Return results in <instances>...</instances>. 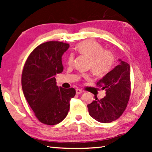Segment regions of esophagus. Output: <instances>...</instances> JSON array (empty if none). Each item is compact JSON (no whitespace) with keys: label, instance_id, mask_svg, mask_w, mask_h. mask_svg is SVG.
I'll use <instances>...</instances> for the list:
<instances>
[{"label":"esophagus","instance_id":"obj_1","mask_svg":"<svg viewBox=\"0 0 152 152\" xmlns=\"http://www.w3.org/2000/svg\"><path fill=\"white\" fill-rule=\"evenodd\" d=\"M76 94H81L82 93H83V91L82 90H80V89H76Z\"/></svg>","mask_w":152,"mask_h":152}]
</instances>
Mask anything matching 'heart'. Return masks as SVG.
I'll return each instance as SVG.
<instances>
[{"mask_svg": "<svg viewBox=\"0 0 152 152\" xmlns=\"http://www.w3.org/2000/svg\"><path fill=\"white\" fill-rule=\"evenodd\" d=\"M76 50L79 54L90 58L89 68L94 75L103 76L109 73L113 67L115 57L111 50L104 49L102 45L94 40H85L79 43L76 46ZM74 62V55L70 54L68 57L67 63L72 65ZM85 79H88V74L82 75Z\"/></svg>", "mask_w": 152, "mask_h": 152, "instance_id": "1", "label": "heart"}]
</instances>
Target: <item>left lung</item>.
Here are the masks:
<instances>
[{
	"mask_svg": "<svg viewBox=\"0 0 152 152\" xmlns=\"http://www.w3.org/2000/svg\"><path fill=\"white\" fill-rule=\"evenodd\" d=\"M119 61L120 64L97 82V87L105 90L106 96L101 99L95 97V100L88 105L89 114L100 123H109L119 118L130 99V66Z\"/></svg>",
	"mask_w": 152,
	"mask_h": 152,
	"instance_id": "1",
	"label": "left lung"
}]
</instances>
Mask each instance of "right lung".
I'll return each mask as SVG.
<instances>
[{
    "mask_svg": "<svg viewBox=\"0 0 152 152\" xmlns=\"http://www.w3.org/2000/svg\"><path fill=\"white\" fill-rule=\"evenodd\" d=\"M69 44L47 41L35 48L27 58L22 74V87L27 102L41 123L55 125L64 119L76 95L73 88L56 86L55 75L63 71L62 56Z\"/></svg>",
    "mask_w": 152,
    "mask_h": 152,
    "instance_id": "1",
    "label": "right lung"
}]
</instances>
